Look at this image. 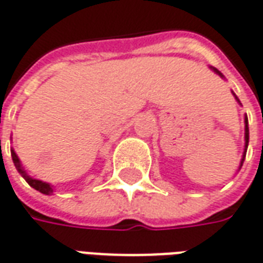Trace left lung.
I'll list each match as a JSON object with an SVG mask.
<instances>
[{
    "label": "left lung",
    "mask_w": 263,
    "mask_h": 263,
    "mask_svg": "<svg viewBox=\"0 0 263 263\" xmlns=\"http://www.w3.org/2000/svg\"><path fill=\"white\" fill-rule=\"evenodd\" d=\"M211 69L214 70V72H215V73H218V75L221 76V78H224V75H222V73H221V72H219L218 69H215V68H211ZM234 96H235V95H234ZM235 99L238 100V102H239V99L236 98V96H235ZM248 143H249V128H248V117H245V152H243V156H242L241 165H239V168L242 167V163H243V160H245V154H247Z\"/></svg>",
    "instance_id": "obj_1"
}]
</instances>
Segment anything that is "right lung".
Returning <instances> with one entry per match:
<instances>
[{"instance_id":"right-lung-1","label":"right lung","mask_w":263,"mask_h":263,"mask_svg":"<svg viewBox=\"0 0 263 263\" xmlns=\"http://www.w3.org/2000/svg\"><path fill=\"white\" fill-rule=\"evenodd\" d=\"M11 157H12V161H14V164H15L16 170H18V173L21 174L24 178H25V181L31 185L32 188H35L36 191H39V193H42V194H46L49 195L53 193V188H52L51 184H48V182H44L41 181V180H35V178H32V177H29L25 173V170L21 167V161H20V158H18V156H16V153L14 152V150H11Z\"/></svg>"}]
</instances>
